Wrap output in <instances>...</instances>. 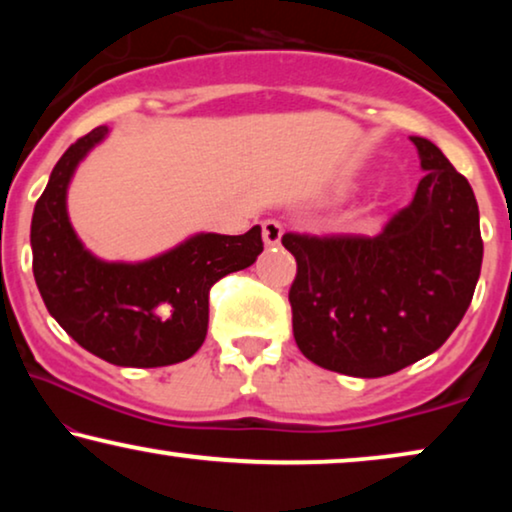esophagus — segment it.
Returning a JSON list of instances; mask_svg holds the SVG:
<instances>
[{"instance_id": "obj_1", "label": "esophagus", "mask_w": 512, "mask_h": 512, "mask_svg": "<svg viewBox=\"0 0 512 512\" xmlns=\"http://www.w3.org/2000/svg\"><path fill=\"white\" fill-rule=\"evenodd\" d=\"M282 235H284L282 223L275 221V219L263 221V240H265V244H268V247H275V244H279Z\"/></svg>"}]
</instances>
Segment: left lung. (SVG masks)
Instances as JSON below:
<instances>
[{"label":"left lung","mask_w":512,"mask_h":512,"mask_svg":"<svg viewBox=\"0 0 512 512\" xmlns=\"http://www.w3.org/2000/svg\"><path fill=\"white\" fill-rule=\"evenodd\" d=\"M410 139L426 174L380 233L282 237L298 263L293 338L326 370L396 373L436 352L471 305L482 265L473 188L436 144Z\"/></svg>","instance_id":"obj_1"}]
</instances>
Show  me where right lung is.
Returning a JSON list of instances; mask_svg holds the SVG:
<instances>
[{
  "instance_id": "1",
  "label": "right lung",
  "mask_w": 512,
  "mask_h": 512,
  "mask_svg": "<svg viewBox=\"0 0 512 512\" xmlns=\"http://www.w3.org/2000/svg\"><path fill=\"white\" fill-rule=\"evenodd\" d=\"M90 130L53 167L32 216V272L51 317L90 354L128 368L186 361L207 335L209 289L249 268L263 251L261 226L244 235L200 233L144 263H104L76 237L67 186L107 135Z\"/></svg>"
}]
</instances>
